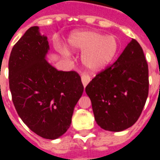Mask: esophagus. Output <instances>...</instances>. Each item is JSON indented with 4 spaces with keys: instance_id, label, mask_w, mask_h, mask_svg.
<instances>
[{
    "instance_id": "1",
    "label": "esophagus",
    "mask_w": 160,
    "mask_h": 160,
    "mask_svg": "<svg viewBox=\"0 0 160 160\" xmlns=\"http://www.w3.org/2000/svg\"><path fill=\"white\" fill-rule=\"evenodd\" d=\"M90 77L87 76V75H82L81 76V81H82V84H83V87H86L87 86V84L90 82Z\"/></svg>"
}]
</instances>
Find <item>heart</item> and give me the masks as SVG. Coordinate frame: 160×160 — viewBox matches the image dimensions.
Wrapping results in <instances>:
<instances>
[{"mask_svg":"<svg viewBox=\"0 0 160 160\" xmlns=\"http://www.w3.org/2000/svg\"><path fill=\"white\" fill-rule=\"evenodd\" d=\"M67 48L71 51L83 52L81 62L89 72L96 73L111 65L119 52L117 37L94 31H80L70 34Z\"/></svg>","mask_w":160,"mask_h":160,"instance_id":"obj_1","label":"heart"}]
</instances>
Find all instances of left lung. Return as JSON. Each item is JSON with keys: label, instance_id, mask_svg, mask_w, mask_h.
I'll return each mask as SVG.
<instances>
[{"label": "left lung", "instance_id": "1", "mask_svg": "<svg viewBox=\"0 0 160 160\" xmlns=\"http://www.w3.org/2000/svg\"><path fill=\"white\" fill-rule=\"evenodd\" d=\"M148 66L142 48L132 39L111 66L86 87L98 126L120 132L133 126L148 96Z\"/></svg>", "mask_w": 160, "mask_h": 160}]
</instances>
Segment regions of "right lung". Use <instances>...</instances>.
Instances as JSON below:
<instances>
[{"instance_id": "right-lung-1", "label": "right lung", "mask_w": 160, "mask_h": 160, "mask_svg": "<svg viewBox=\"0 0 160 160\" xmlns=\"http://www.w3.org/2000/svg\"><path fill=\"white\" fill-rule=\"evenodd\" d=\"M49 50L38 26L27 30L10 54L9 88L24 123L41 137L56 140L70 127L84 87L76 72L58 71L48 62Z\"/></svg>"}]
</instances>
